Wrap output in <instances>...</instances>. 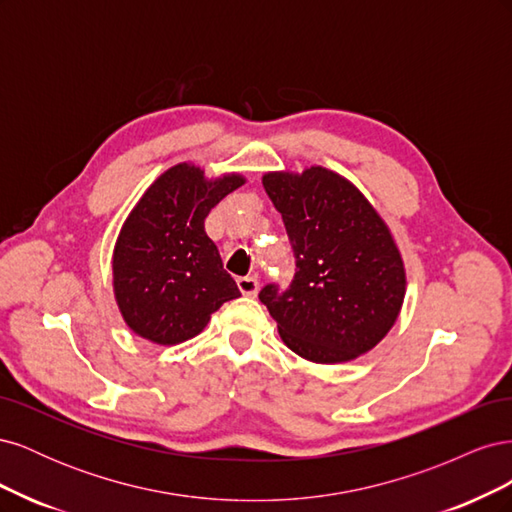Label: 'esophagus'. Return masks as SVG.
I'll list each match as a JSON object with an SVG mask.
<instances>
[{
  "label": "esophagus",
  "mask_w": 512,
  "mask_h": 512,
  "mask_svg": "<svg viewBox=\"0 0 512 512\" xmlns=\"http://www.w3.org/2000/svg\"><path fill=\"white\" fill-rule=\"evenodd\" d=\"M237 286L245 297H256L258 292V280L256 277H237Z\"/></svg>",
  "instance_id": "obj_1"
}]
</instances>
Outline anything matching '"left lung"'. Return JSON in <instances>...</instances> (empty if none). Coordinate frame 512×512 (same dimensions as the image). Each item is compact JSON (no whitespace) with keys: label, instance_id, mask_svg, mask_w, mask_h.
Here are the masks:
<instances>
[{"label":"left lung","instance_id":"left-lung-1","mask_svg":"<svg viewBox=\"0 0 512 512\" xmlns=\"http://www.w3.org/2000/svg\"><path fill=\"white\" fill-rule=\"evenodd\" d=\"M262 185L282 213L294 254L286 290L258 299L284 344L312 363H346L391 331L406 294L404 260L389 226L342 175L312 166L267 173Z\"/></svg>","mask_w":512,"mask_h":512}]
</instances>
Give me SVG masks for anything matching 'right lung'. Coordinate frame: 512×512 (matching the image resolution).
I'll return each mask as SVG.
<instances>
[{
    "label": "right lung",
    "mask_w": 512,
    "mask_h": 512,
    "mask_svg": "<svg viewBox=\"0 0 512 512\" xmlns=\"http://www.w3.org/2000/svg\"><path fill=\"white\" fill-rule=\"evenodd\" d=\"M243 183L241 175L205 179V170L183 162L138 200L113 254L115 299L136 335L160 346L181 344L226 301L241 297L207 237L205 218Z\"/></svg>",
    "instance_id": "right-lung-1"
}]
</instances>
